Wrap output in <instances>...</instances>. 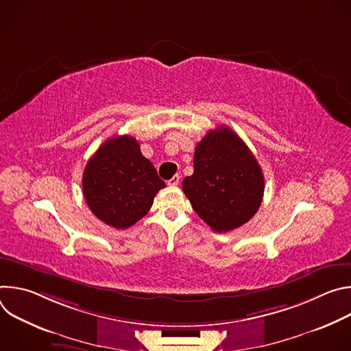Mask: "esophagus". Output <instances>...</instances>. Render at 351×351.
<instances>
[{"instance_id": "obj_1", "label": "esophagus", "mask_w": 351, "mask_h": 351, "mask_svg": "<svg viewBox=\"0 0 351 351\" xmlns=\"http://www.w3.org/2000/svg\"><path fill=\"white\" fill-rule=\"evenodd\" d=\"M179 182H180V176H179V175H175V176H172V178L168 180V184H169V186H178Z\"/></svg>"}]
</instances>
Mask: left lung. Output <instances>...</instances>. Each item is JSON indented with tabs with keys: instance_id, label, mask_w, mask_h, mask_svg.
<instances>
[{
	"instance_id": "obj_1",
	"label": "left lung",
	"mask_w": 351,
	"mask_h": 351,
	"mask_svg": "<svg viewBox=\"0 0 351 351\" xmlns=\"http://www.w3.org/2000/svg\"><path fill=\"white\" fill-rule=\"evenodd\" d=\"M194 172L182 183L197 215L215 232L240 228L258 211L263 171L245 143L228 126L210 130L194 152Z\"/></svg>"
}]
</instances>
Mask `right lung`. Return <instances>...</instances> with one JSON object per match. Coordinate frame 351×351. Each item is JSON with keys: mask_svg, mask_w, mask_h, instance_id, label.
<instances>
[{"mask_svg": "<svg viewBox=\"0 0 351 351\" xmlns=\"http://www.w3.org/2000/svg\"><path fill=\"white\" fill-rule=\"evenodd\" d=\"M83 194L91 213L104 223L126 229L141 219L165 187L137 140L117 136L101 144L83 172Z\"/></svg>", "mask_w": 351, "mask_h": 351, "instance_id": "obj_1", "label": "right lung"}]
</instances>
